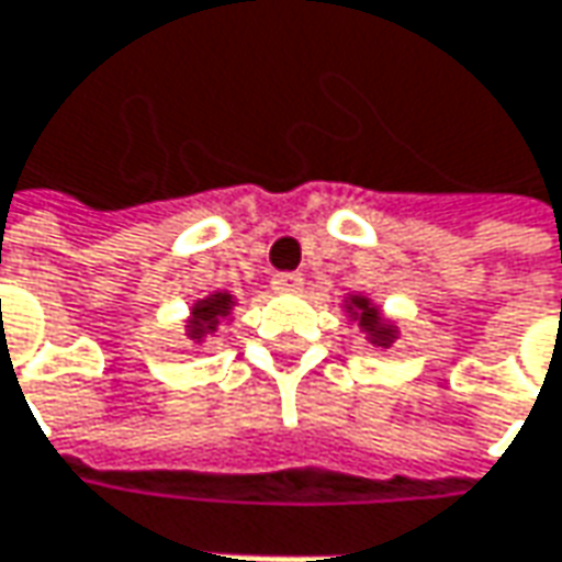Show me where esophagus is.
<instances>
[{"mask_svg": "<svg viewBox=\"0 0 562 562\" xmlns=\"http://www.w3.org/2000/svg\"><path fill=\"white\" fill-rule=\"evenodd\" d=\"M301 285H304V277H301V273H277V277H273V289H277V292H299Z\"/></svg>", "mask_w": 562, "mask_h": 562, "instance_id": "34e87169", "label": "esophagus"}]
</instances>
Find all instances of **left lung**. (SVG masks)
<instances>
[{
    "mask_svg": "<svg viewBox=\"0 0 562 562\" xmlns=\"http://www.w3.org/2000/svg\"><path fill=\"white\" fill-rule=\"evenodd\" d=\"M348 314H355V317L360 319V329L370 336L373 345H382V348H389V345H392V339H395V326L379 317V311L370 304V301L360 299V295H351Z\"/></svg>",
    "mask_w": 562,
    "mask_h": 562,
    "instance_id": "1",
    "label": "left lung"
}]
</instances>
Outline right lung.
<instances>
[{
  "mask_svg": "<svg viewBox=\"0 0 562 562\" xmlns=\"http://www.w3.org/2000/svg\"><path fill=\"white\" fill-rule=\"evenodd\" d=\"M229 311H233V295H226V292H214V295H207V299L195 301L192 317H189V339L202 341L207 333L217 329V323H221Z\"/></svg>",
  "mask_w": 562,
  "mask_h": 562,
  "instance_id": "obj_1",
  "label": "right lung"
}]
</instances>
